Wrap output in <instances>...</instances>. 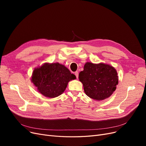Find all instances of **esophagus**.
Wrapping results in <instances>:
<instances>
[{
  "label": "esophagus",
  "mask_w": 146,
  "mask_h": 146,
  "mask_svg": "<svg viewBox=\"0 0 146 146\" xmlns=\"http://www.w3.org/2000/svg\"><path fill=\"white\" fill-rule=\"evenodd\" d=\"M74 74H75V76H76V78L78 79V78H79V72H76L74 73Z\"/></svg>",
  "instance_id": "obj_1"
}]
</instances>
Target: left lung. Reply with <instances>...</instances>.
<instances>
[{
  "instance_id": "obj_1",
  "label": "left lung",
  "mask_w": 146,
  "mask_h": 146,
  "mask_svg": "<svg viewBox=\"0 0 146 146\" xmlns=\"http://www.w3.org/2000/svg\"><path fill=\"white\" fill-rule=\"evenodd\" d=\"M79 78L86 95L97 101L109 98L118 83L115 69L104 63H86L84 70L79 73Z\"/></svg>"
}]
</instances>
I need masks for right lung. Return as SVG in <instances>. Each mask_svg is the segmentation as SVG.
<instances>
[{
    "instance_id": "add662e5",
    "label": "right lung",
    "mask_w": 146,
    "mask_h": 146,
    "mask_svg": "<svg viewBox=\"0 0 146 146\" xmlns=\"http://www.w3.org/2000/svg\"><path fill=\"white\" fill-rule=\"evenodd\" d=\"M75 79V75L67 67L56 63H45L35 68L31 80L39 92L46 97L52 98L62 94L68 82Z\"/></svg>"
}]
</instances>
